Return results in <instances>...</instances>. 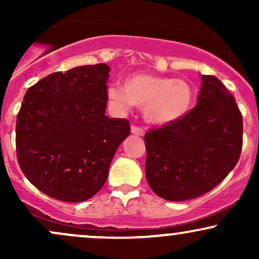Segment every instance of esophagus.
<instances>
[{"instance_id":"1","label":"esophagus","mask_w":259,"mask_h":259,"mask_svg":"<svg viewBox=\"0 0 259 259\" xmlns=\"http://www.w3.org/2000/svg\"><path fill=\"white\" fill-rule=\"evenodd\" d=\"M132 134H134V135L136 136H144L145 132L139 126H132Z\"/></svg>"}]
</instances>
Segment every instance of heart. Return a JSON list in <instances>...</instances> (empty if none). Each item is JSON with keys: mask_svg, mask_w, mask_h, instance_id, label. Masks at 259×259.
<instances>
[{"mask_svg": "<svg viewBox=\"0 0 259 259\" xmlns=\"http://www.w3.org/2000/svg\"><path fill=\"white\" fill-rule=\"evenodd\" d=\"M194 89L184 79L147 73L127 76L124 85H111L107 97L114 107L125 111L142 107L144 119L152 125H168L187 114L194 101Z\"/></svg>", "mask_w": 259, "mask_h": 259, "instance_id": "1", "label": "heart"}]
</instances>
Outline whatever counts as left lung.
<instances>
[{"mask_svg": "<svg viewBox=\"0 0 259 259\" xmlns=\"http://www.w3.org/2000/svg\"><path fill=\"white\" fill-rule=\"evenodd\" d=\"M197 105L184 118L145 135L146 179L167 201L206 194L233 170L242 148V115L218 78L201 75Z\"/></svg>", "mask_w": 259, "mask_h": 259, "instance_id": "1", "label": "left lung"}]
</instances>
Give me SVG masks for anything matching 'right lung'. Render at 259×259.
<instances>
[{
    "mask_svg": "<svg viewBox=\"0 0 259 259\" xmlns=\"http://www.w3.org/2000/svg\"><path fill=\"white\" fill-rule=\"evenodd\" d=\"M105 63L52 73L25 92L17 115L20 169L34 186L64 202L91 198L130 134L129 121L108 118Z\"/></svg>",
    "mask_w": 259,
    "mask_h": 259,
    "instance_id": "obj_1",
    "label": "right lung"
}]
</instances>
